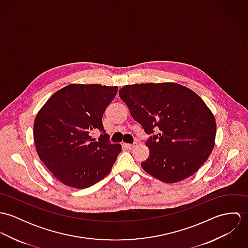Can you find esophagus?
Masks as SVG:
<instances>
[{
	"label": "esophagus",
	"mask_w": 248,
	"mask_h": 248,
	"mask_svg": "<svg viewBox=\"0 0 248 248\" xmlns=\"http://www.w3.org/2000/svg\"><path fill=\"white\" fill-rule=\"evenodd\" d=\"M137 146H138V143H137V142H135V143H133V144H126V147H127L128 149H130V150H134Z\"/></svg>",
	"instance_id": "esophagus-1"
}]
</instances>
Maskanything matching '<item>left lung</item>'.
<instances>
[{"label": "left lung", "instance_id": "8db88e82", "mask_svg": "<svg viewBox=\"0 0 248 248\" xmlns=\"http://www.w3.org/2000/svg\"><path fill=\"white\" fill-rule=\"evenodd\" d=\"M120 98L132 117L150 137L145 172L160 181L175 183L194 175L212 153L216 120L210 108L192 90L177 83L127 85Z\"/></svg>", "mask_w": 248, "mask_h": 248}]
</instances>
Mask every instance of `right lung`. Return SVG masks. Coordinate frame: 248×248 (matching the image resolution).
I'll return each mask as SVG.
<instances>
[{"instance_id": "right-lung-1", "label": "right lung", "mask_w": 248, "mask_h": 248, "mask_svg": "<svg viewBox=\"0 0 248 248\" xmlns=\"http://www.w3.org/2000/svg\"><path fill=\"white\" fill-rule=\"evenodd\" d=\"M117 90L116 86L71 84L57 91L37 113L33 126L37 154L63 184L88 188L111 170L121 145L108 141L102 116ZM93 129L104 134L98 142L90 137Z\"/></svg>"}]
</instances>
